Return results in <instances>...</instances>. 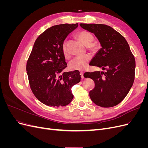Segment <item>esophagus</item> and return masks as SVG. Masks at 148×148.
<instances>
[{"label":"esophagus","mask_w":148,"mask_h":148,"mask_svg":"<svg viewBox=\"0 0 148 148\" xmlns=\"http://www.w3.org/2000/svg\"><path fill=\"white\" fill-rule=\"evenodd\" d=\"M80 75H81V77H82V79H83L84 77V73L83 72H82H82L81 73H80Z\"/></svg>","instance_id":"esophagus-1"}]
</instances>
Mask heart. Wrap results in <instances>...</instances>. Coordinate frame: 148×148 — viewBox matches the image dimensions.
<instances>
[{
    "label": "heart",
    "instance_id": "b5f03b06",
    "mask_svg": "<svg viewBox=\"0 0 148 148\" xmlns=\"http://www.w3.org/2000/svg\"><path fill=\"white\" fill-rule=\"evenodd\" d=\"M77 36L80 41L84 45L87 46L89 50L91 51H96L97 50L98 46L97 44L92 43L95 38L91 33L87 31H81L77 33ZM62 52L65 57H67L69 56V52L65 42H64L62 45ZM91 59V56L89 53L75 57L69 62V68L72 70H83L86 68Z\"/></svg>",
    "mask_w": 148,
    "mask_h": 148
}]
</instances>
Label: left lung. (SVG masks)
Wrapping results in <instances>:
<instances>
[{
	"label": "left lung",
	"mask_w": 148,
	"mask_h": 148,
	"mask_svg": "<svg viewBox=\"0 0 148 148\" xmlns=\"http://www.w3.org/2000/svg\"><path fill=\"white\" fill-rule=\"evenodd\" d=\"M80 26L95 34L102 46L89 65L104 71L86 72L85 78L95 82L89 92L92 101L102 107L117 106L126 97L135 79V59L126 39L109 26L80 23Z\"/></svg>",
	"instance_id": "8db88e82"
}]
</instances>
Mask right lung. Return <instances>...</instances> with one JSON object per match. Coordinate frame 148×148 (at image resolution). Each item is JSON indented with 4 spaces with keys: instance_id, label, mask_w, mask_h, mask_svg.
Masks as SVG:
<instances>
[{
    "instance_id": "1",
    "label": "right lung",
    "mask_w": 148,
    "mask_h": 148,
    "mask_svg": "<svg viewBox=\"0 0 148 148\" xmlns=\"http://www.w3.org/2000/svg\"><path fill=\"white\" fill-rule=\"evenodd\" d=\"M78 24H62L48 28L36 40L26 64L29 86L37 99L50 107L70 104L71 87L80 82L79 71L64 72L67 66L62 52L64 40Z\"/></svg>"
}]
</instances>
